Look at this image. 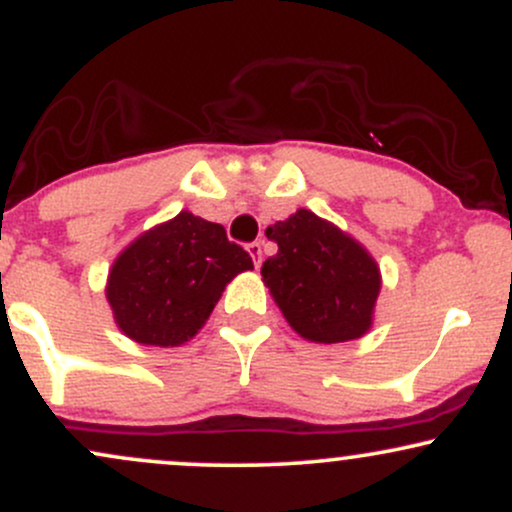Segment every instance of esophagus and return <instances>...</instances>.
Masks as SVG:
<instances>
[{"instance_id": "34e87169", "label": "esophagus", "mask_w": 512, "mask_h": 512, "mask_svg": "<svg viewBox=\"0 0 512 512\" xmlns=\"http://www.w3.org/2000/svg\"><path fill=\"white\" fill-rule=\"evenodd\" d=\"M248 252H250L252 262H255V267H260V264H262V243H260V240L250 243L248 245Z\"/></svg>"}]
</instances>
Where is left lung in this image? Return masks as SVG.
Wrapping results in <instances>:
<instances>
[{
    "instance_id": "8db88e82",
    "label": "left lung",
    "mask_w": 512,
    "mask_h": 512,
    "mask_svg": "<svg viewBox=\"0 0 512 512\" xmlns=\"http://www.w3.org/2000/svg\"><path fill=\"white\" fill-rule=\"evenodd\" d=\"M264 233L279 252L262 264V281L293 332L315 344H339L373 327L383 276L356 238L308 209Z\"/></svg>"
}]
</instances>
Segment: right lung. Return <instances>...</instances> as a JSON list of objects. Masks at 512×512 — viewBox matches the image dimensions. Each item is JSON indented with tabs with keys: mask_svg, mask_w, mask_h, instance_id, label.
Wrapping results in <instances>:
<instances>
[{
	"mask_svg": "<svg viewBox=\"0 0 512 512\" xmlns=\"http://www.w3.org/2000/svg\"><path fill=\"white\" fill-rule=\"evenodd\" d=\"M248 269L252 257L226 238L221 223L185 209L117 255L105 298L132 342L180 346L202 330L223 289Z\"/></svg>",
	"mask_w": 512,
	"mask_h": 512,
	"instance_id": "obj_1",
	"label": "right lung"
}]
</instances>
